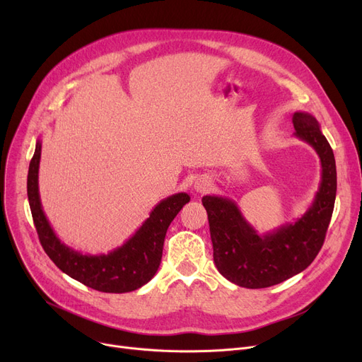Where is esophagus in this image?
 <instances>
[{
  "mask_svg": "<svg viewBox=\"0 0 362 362\" xmlns=\"http://www.w3.org/2000/svg\"><path fill=\"white\" fill-rule=\"evenodd\" d=\"M210 187H211V180H210V177H208V176H201V177L197 179V182H195L197 192L205 194Z\"/></svg>",
  "mask_w": 362,
  "mask_h": 362,
  "instance_id": "obj_1",
  "label": "esophagus"
}]
</instances>
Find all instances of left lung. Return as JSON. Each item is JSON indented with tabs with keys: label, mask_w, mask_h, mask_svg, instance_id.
<instances>
[{
	"label": "left lung",
	"mask_w": 362,
	"mask_h": 362,
	"mask_svg": "<svg viewBox=\"0 0 362 362\" xmlns=\"http://www.w3.org/2000/svg\"><path fill=\"white\" fill-rule=\"evenodd\" d=\"M293 135L310 144L321 161V182L313 204L295 223L258 235L235 201L205 195L216 267L242 288H270L305 270L325 243L336 199V161L320 123L310 112L292 116Z\"/></svg>",
	"instance_id": "1"
}]
</instances>
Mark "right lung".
<instances>
[{
  "label": "right lung",
  "mask_w": 362,
  "mask_h": 362,
  "mask_svg": "<svg viewBox=\"0 0 362 362\" xmlns=\"http://www.w3.org/2000/svg\"><path fill=\"white\" fill-rule=\"evenodd\" d=\"M41 148L42 142L37 139L29 164L28 198L37 236L47 255L63 273L95 291L126 293L142 288L156 276L160 267L164 238L170 223L183 205L191 201V197L180 192L160 201L135 235L119 248L108 254L83 255L59 239L42 210L37 186Z\"/></svg>",
  "instance_id": "obj_1"
}]
</instances>
